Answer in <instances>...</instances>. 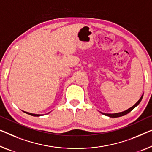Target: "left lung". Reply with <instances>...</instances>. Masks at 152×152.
Returning <instances> with one entry per match:
<instances>
[{
  "label": "left lung",
  "instance_id": "obj_1",
  "mask_svg": "<svg viewBox=\"0 0 152 152\" xmlns=\"http://www.w3.org/2000/svg\"><path fill=\"white\" fill-rule=\"evenodd\" d=\"M142 96H143V94L142 95L141 98H140L139 100H138L137 102L136 103L134 106H132V107H130V108H128V109H127L126 110H125V111H123V112H121V113H102V112H100V113H102V114L106 115V116H108L109 117H112V118H116V117H119L124 116V115L128 114V113L132 111V110L134 109L136 106H137L139 104V103L141 102L142 99Z\"/></svg>",
  "mask_w": 152,
  "mask_h": 152
}]
</instances>
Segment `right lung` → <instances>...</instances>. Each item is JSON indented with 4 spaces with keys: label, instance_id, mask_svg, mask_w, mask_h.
<instances>
[{
    "label": "right lung",
    "instance_id": "right-lung-1",
    "mask_svg": "<svg viewBox=\"0 0 152 152\" xmlns=\"http://www.w3.org/2000/svg\"><path fill=\"white\" fill-rule=\"evenodd\" d=\"M24 112L26 113V114L30 115H31V116H34V117H39V116H42V115H39V114H33V113H28V112H25V111H24Z\"/></svg>",
    "mask_w": 152,
    "mask_h": 152
}]
</instances>
